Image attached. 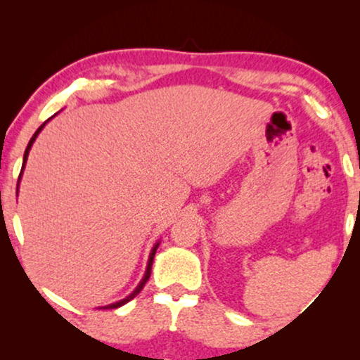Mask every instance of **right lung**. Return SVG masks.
I'll use <instances>...</instances> for the list:
<instances>
[{"mask_svg": "<svg viewBox=\"0 0 360 360\" xmlns=\"http://www.w3.org/2000/svg\"><path fill=\"white\" fill-rule=\"evenodd\" d=\"M46 126V122H44V124L39 127V129L34 132V136L31 137V141H29V144H27V147H26V152H24V160H22V169H21V174H19V179H21V175H22V170H24V165H26V160H27V155H29V150H31V146H32V142L36 141V137H37V134L39 132L42 131V127ZM157 248H159V244H155L154 245V249H152V252H150V257H149V264H147V270H146V275H144V278H142V282L137 285V288L134 290V292H132L129 297L127 298H124V300H121V302H117V303H112V304H108V307H103V309H115V308H120V307H122V304H126L127 302H131L132 298L136 297L137 293H141V290L144 288V285L147 283V280H149V277H150V270H152V262H154V255H155V250H157Z\"/></svg>", "mask_w": 360, "mask_h": 360, "instance_id": "add662e5", "label": "right lung"}]
</instances>
